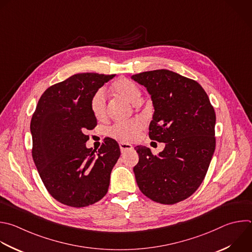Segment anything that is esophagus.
Returning a JSON list of instances; mask_svg holds the SVG:
<instances>
[{"label": "esophagus", "instance_id": "1", "mask_svg": "<svg viewBox=\"0 0 252 252\" xmlns=\"http://www.w3.org/2000/svg\"><path fill=\"white\" fill-rule=\"evenodd\" d=\"M120 148H121V151H122V152H126V151H128V150H131L133 147H132V145L129 144V143L121 142V143H120Z\"/></svg>", "mask_w": 252, "mask_h": 252}]
</instances>
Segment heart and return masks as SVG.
<instances>
[{
	"mask_svg": "<svg viewBox=\"0 0 252 252\" xmlns=\"http://www.w3.org/2000/svg\"><path fill=\"white\" fill-rule=\"evenodd\" d=\"M113 92L128 101L132 105H137L141 100V89L133 81L126 78H120L113 84ZM90 108L93 116L98 121L107 118L108 107L106 93L103 89L98 90L92 97ZM144 123L140 119H133L127 122L115 124L110 129L109 134L122 142H130L134 140L143 129Z\"/></svg>",
	"mask_w": 252,
	"mask_h": 252,
	"instance_id": "heart-1",
	"label": "heart"
}]
</instances>
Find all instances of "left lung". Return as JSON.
<instances>
[{
    "mask_svg": "<svg viewBox=\"0 0 252 252\" xmlns=\"http://www.w3.org/2000/svg\"><path fill=\"white\" fill-rule=\"evenodd\" d=\"M131 79L151 96L149 138L165 143L158 155L145 146L135 147L137 186L154 202L179 203L196 192L207 174L216 148L215 110L197 81L173 71H147Z\"/></svg>",
    "mask_w": 252,
    "mask_h": 252,
    "instance_id": "8db88e82",
    "label": "left lung"
}]
</instances>
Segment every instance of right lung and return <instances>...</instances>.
<instances>
[{"label": "right lung", "mask_w": 252, "mask_h": 252, "mask_svg": "<svg viewBox=\"0 0 252 252\" xmlns=\"http://www.w3.org/2000/svg\"><path fill=\"white\" fill-rule=\"evenodd\" d=\"M115 75L75 74L41 95L31 122L32 158L48 193L69 207L83 208L108 192L121 150L105 138L96 151L87 148V130L97 126L90 102Z\"/></svg>", "instance_id": "right-lung-1"}]
</instances>
